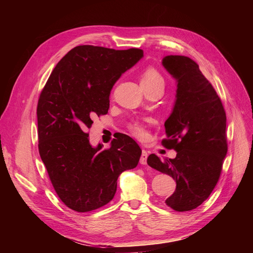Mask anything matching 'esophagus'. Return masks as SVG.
Listing matches in <instances>:
<instances>
[{
	"label": "esophagus",
	"mask_w": 253,
	"mask_h": 253,
	"mask_svg": "<svg viewBox=\"0 0 253 253\" xmlns=\"http://www.w3.org/2000/svg\"><path fill=\"white\" fill-rule=\"evenodd\" d=\"M148 152L142 150V153H141V156H140V164L141 165H147V159H148Z\"/></svg>",
	"instance_id": "obj_1"
}]
</instances>
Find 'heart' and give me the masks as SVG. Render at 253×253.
Listing matches in <instances>:
<instances>
[{"label":"heart","mask_w":253,"mask_h":253,"mask_svg":"<svg viewBox=\"0 0 253 253\" xmlns=\"http://www.w3.org/2000/svg\"><path fill=\"white\" fill-rule=\"evenodd\" d=\"M141 85H152V84H155L158 82H164V79L155 68L148 67L143 71L141 78H140ZM129 131L131 133L137 137L138 139H144L147 137L148 133L145 127L139 124V122H134V124L129 125Z\"/></svg>","instance_id":"obj_1"}]
</instances>
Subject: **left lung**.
<instances>
[{
  "mask_svg": "<svg viewBox=\"0 0 253 253\" xmlns=\"http://www.w3.org/2000/svg\"><path fill=\"white\" fill-rule=\"evenodd\" d=\"M163 65L176 80L175 103L165 122L163 144L176 157H148V165L176 181L166 200L171 209L185 212L201 206L216 186L227 154L226 113L211 83L197 63L185 56H166Z\"/></svg>",
  "mask_w": 253,
  "mask_h": 253,
  "instance_id": "left-lung-1",
  "label": "left lung"
}]
</instances>
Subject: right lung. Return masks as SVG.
Here are the masks:
<instances>
[{"label":"right lung","mask_w":253,"mask_h":253,"mask_svg":"<svg viewBox=\"0 0 253 253\" xmlns=\"http://www.w3.org/2000/svg\"><path fill=\"white\" fill-rule=\"evenodd\" d=\"M143 57V50L80 45L53 68L38 101L39 153L56 193L77 212L96 210L116 193L119 175L137 167L141 149L121 134L93 147L87 128L108 113L114 84Z\"/></svg>","instance_id":"add662e5"}]
</instances>
